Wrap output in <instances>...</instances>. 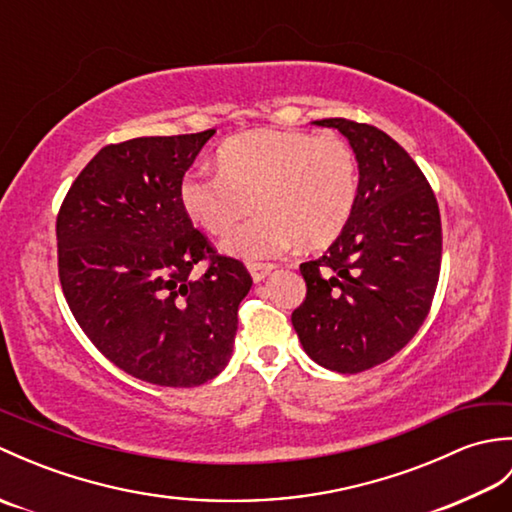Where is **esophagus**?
I'll list each match as a JSON object with an SVG mask.
<instances>
[{"label":"esophagus","instance_id":"esophagus-1","mask_svg":"<svg viewBox=\"0 0 512 512\" xmlns=\"http://www.w3.org/2000/svg\"><path fill=\"white\" fill-rule=\"evenodd\" d=\"M273 264H248V273L250 277H253L255 284H259V281H264L270 273H273Z\"/></svg>","mask_w":512,"mask_h":512}]
</instances>
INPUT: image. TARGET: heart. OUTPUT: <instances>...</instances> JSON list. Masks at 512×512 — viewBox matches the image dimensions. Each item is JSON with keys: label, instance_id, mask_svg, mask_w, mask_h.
I'll return each instance as SVG.
<instances>
[{"label": "heart", "instance_id": "b5f03b06", "mask_svg": "<svg viewBox=\"0 0 512 512\" xmlns=\"http://www.w3.org/2000/svg\"><path fill=\"white\" fill-rule=\"evenodd\" d=\"M217 173H189L180 202L211 235L242 259H268L292 248L321 250L350 224L358 200V162L339 136L301 129H253L217 149Z\"/></svg>", "mask_w": 512, "mask_h": 512}]
</instances>
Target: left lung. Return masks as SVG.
<instances>
[{"label": "left lung", "instance_id": "left-lung-1", "mask_svg": "<svg viewBox=\"0 0 512 512\" xmlns=\"http://www.w3.org/2000/svg\"><path fill=\"white\" fill-rule=\"evenodd\" d=\"M358 162V200L341 237L301 264L306 301L292 312L303 350L325 369L356 374L385 363L420 330L442 259L440 209L427 178L394 138L347 118H323Z\"/></svg>", "mask_w": 512, "mask_h": 512}]
</instances>
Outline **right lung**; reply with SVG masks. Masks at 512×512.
I'll return each mask as SVG.
<instances>
[{
    "mask_svg": "<svg viewBox=\"0 0 512 512\" xmlns=\"http://www.w3.org/2000/svg\"><path fill=\"white\" fill-rule=\"evenodd\" d=\"M215 129L107 145L57 217L59 279L76 323L105 358L160 387L215 378L233 354L242 262L193 228L180 184ZM198 261L210 268L192 277Z\"/></svg>",
    "mask_w": 512,
    "mask_h": 512,
    "instance_id": "right-lung-1",
    "label": "right lung"
}]
</instances>
